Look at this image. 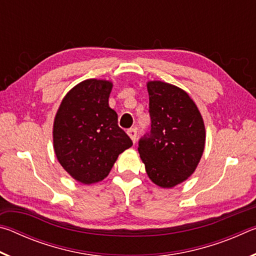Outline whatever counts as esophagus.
Wrapping results in <instances>:
<instances>
[{"mask_svg": "<svg viewBox=\"0 0 256 256\" xmlns=\"http://www.w3.org/2000/svg\"><path fill=\"white\" fill-rule=\"evenodd\" d=\"M136 128H128V136L132 138V141H133V144H136Z\"/></svg>", "mask_w": 256, "mask_h": 256, "instance_id": "1", "label": "esophagus"}]
</instances>
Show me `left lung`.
<instances>
[{
    "label": "left lung",
    "instance_id": "1",
    "mask_svg": "<svg viewBox=\"0 0 256 256\" xmlns=\"http://www.w3.org/2000/svg\"><path fill=\"white\" fill-rule=\"evenodd\" d=\"M150 131L138 140V154L154 184L172 188L196 170L206 144L198 107L184 90L162 81L148 82Z\"/></svg>",
    "mask_w": 256,
    "mask_h": 256
}]
</instances>
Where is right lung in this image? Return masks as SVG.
<instances>
[{
    "instance_id": "right-lung-1",
    "label": "right lung",
    "mask_w": 256,
    "mask_h": 256,
    "mask_svg": "<svg viewBox=\"0 0 256 256\" xmlns=\"http://www.w3.org/2000/svg\"><path fill=\"white\" fill-rule=\"evenodd\" d=\"M112 82H80L60 102L53 128L54 150L60 164L84 184L102 180L118 154L133 142L118 124L108 105Z\"/></svg>"
}]
</instances>
